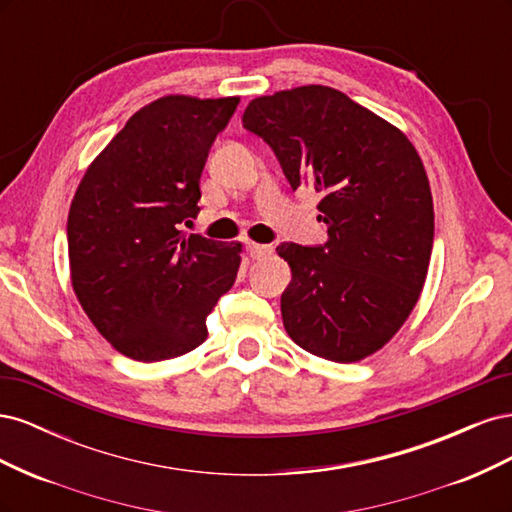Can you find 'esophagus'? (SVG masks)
<instances>
[{
	"instance_id": "34e87169",
	"label": "esophagus",
	"mask_w": 512,
	"mask_h": 512,
	"mask_svg": "<svg viewBox=\"0 0 512 512\" xmlns=\"http://www.w3.org/2000/svg\"><path fill=\"white\" fill-rule=\"evenodd\" d=\"M273 252L271 245H262V243H254V241H247V254L252 258H262Z\"/></svg>"
}]
</instances>
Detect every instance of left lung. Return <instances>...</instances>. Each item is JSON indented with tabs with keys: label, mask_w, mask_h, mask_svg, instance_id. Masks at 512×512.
Wrapping results in <instances>:
<instances>
[{
	"label": "left lung",
	"mask_w": 512,
	"mask_h": 512,
	"mask_svg": "<svg viewBox=\"0 0 512 512\" xmlns=\"http://www.w3.org/2000/svg\"><path fill=\"white\" fill-rule=\"evenodd\" d=\"M243 126L265 138L290 188L320 194L327 243H282L290 339L335 363L363 361L404 327L433 245L429 179L410 138L342 91L303 85L247 104Z\"/></svg>",
	"instance_id": "obj_1"
}]
</instances>
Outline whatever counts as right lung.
Instances as JSON below:
<instances>
[{"instance_id":"right-lung-1","label":"right lung","mask_w":512,"mask_h":512,"mask_svg":"<svg viewBox=\"0 0 512 512\" xmlns=\"http://www.w3.org/2000/svg\"><path fill=\"white\" fill-rule=\"evenodd\" d=\"M239 96L168 94L136 111L85 170L68 213L70 282L117 352L156 363L207 339V316L235 284L241 243L183 235L196 218L215 136Z\"/></svg>"}]
</instances>
